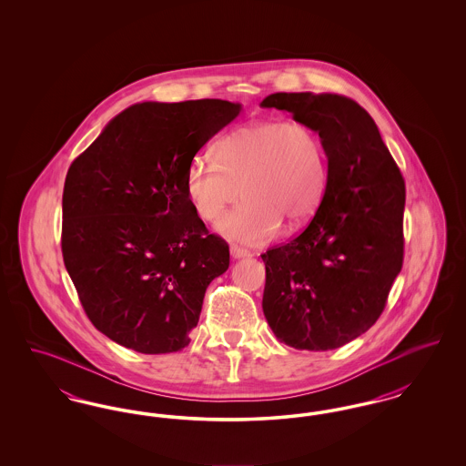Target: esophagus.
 <instances>
[{
  "mask_svg": "<svg viewBox=\"0 0 466 466\" xmlns=\"http://www.w3.org/2000/svg\"><path fill=\"white\" fill-rule=\"evenodd\" d=\"M230 255H232V258H246V257H249L251 253L248 251V249H244V248H239V246H236V244H232L230 246Z\"/></svg>",
  "mask_w": 466,
  "mask_h": 466,
  "instance_id": "1",
  "label": "esophagus"
}]
</instances>
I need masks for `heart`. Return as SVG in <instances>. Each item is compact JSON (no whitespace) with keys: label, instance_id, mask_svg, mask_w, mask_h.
I'll return each instance as SVG.
<instances>
[{"label":"heart","instance_id":"heart-1","mask_svg":"<svg viewBox=\"0 0 466 466\" xmlns=\"http://www.w3.org/2000/svg\"><path fill=\"white\" fill-rule=\"evenodd\" d=\"M217 160L196 157L185 175V194L206 222L232 241L264 244L289 225L308 222L325 194L329 162L319 133L304 122L257 120L225 134Z\"/></svg>","mask_w":466,"mask_h":466}]
</instances>
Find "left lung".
I'll list each match as a JSON object with an SVG mask.
<instances>
[{
    "label": "left lung",
    "instance_id": "8db88e82",
    "mask_svg": "<svg viewBox=\"0 0 466 466\" xmlns=\"http://www.w3.org/2000/svg\"><path fill=\"white\" fill-rule=\"evenodd\" d=\"M260 106L312 126L329 158L309 225L262 255L267 323L295 350H335L376 323L401 270L405 181L376 122L353 99L276 92Z\"/></svg>",
    "mask_w": 466,
    "mask_h": 466
}]
</instances>
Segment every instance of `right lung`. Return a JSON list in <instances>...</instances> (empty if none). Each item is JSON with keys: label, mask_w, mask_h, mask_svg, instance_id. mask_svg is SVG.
Listing matches in <instances>:
<instances>
[{"label": "right lung", "mask_w": 466, "mask_h": 466, "mask_svg": "<svg viewBox=\"0 0 466 466\" xmlns=\"http://www.w3.org/2000/svg\"><path fill=\"white\" fill-rule=\"evenodd\" d=\"M239 111L222 99L137 103L69 166L63 258L92 325L113 342L143 355L188 346L230 255L192 208L185 175Z\"/></svg>", "instance_id": "add662e5"}]
</instances>
